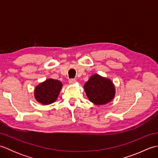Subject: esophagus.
I'll list each match as a JSON object with an SVG mask.
<instances>
[{
  "instance_id": "esophagus-1",
  "label": "esophagus",
  "mask_w": 158,
  "mask_h": 158,
  "mask_svg": "<svg viewBox=\"0 0 158 158\" xmlns=\"http://www.w3.org/2000/svg\"><path fill=\"white\" fill-rule=\"evenodd\" d=\"M75 83H76V80L75 79H71L69 80V83H70V84H75Z\"/></svg>"
}]
</instances>
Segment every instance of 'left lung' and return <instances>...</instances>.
<instances>
[{
	"label": "left lung",
	"mask_w": 158,
	"mask_h": 158,
	"mask_svg": "<svg viewBox=\"0 0 158 158\" xmlns=\"http://www.w3.org/2000/svg\"><path fill=\"white\" fill-rule=\"evenodd\" d=\"M89 100L96 105H104L112 101L115 96V87L109 78L94 74L89 77L84 86Z\"/></svg>",
	"instance_id": "obj_1"
}]
</instances>
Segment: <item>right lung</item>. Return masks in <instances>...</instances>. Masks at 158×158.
Wrapping results in <instances>:
<instances>
[{
	"mask_svg": "<svg viewBox=\"0 0 158 158\" xmlns=\"http://www.w3.org/2000/svg\"><path fill=\"white\" fill-rule=\"evenodd\" d=\"M62 85V83L58 80L47 79L35 87L34 90L35 98L43 105L52 104L58 98Z\"/></svg>",
	"mask_w": 158,
	"mask_h": 158,
	"instance_id": "1",
	"label": "right lung"
}]
</instances>
